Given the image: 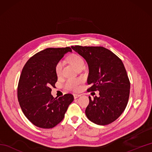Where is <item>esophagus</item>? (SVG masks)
I'll list each match as a JSON object with an SVG mask.
<instances>
[{
    "label": "esophagus",
    "mask_w": 152,
    "mask_h": 152,
    "mask_svg": "<svg viewBox=\"0 0 152 152\" xmlns=\"http://www.w3.org/2000/svg\"><path fill=\"white\" fill-rule=\"evenodd\" d=\"M80 96H81V95H78V94H74V98L76 99H77V98L80 97Z\"/></svg>",
    "instance_id": "obj_1"
}]
</instances>
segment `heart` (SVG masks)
<instances>
[{
	"instance_id": "heart-1",
	"label": "heart",
	"mask_w": 152,
	"mask_h": 152,
	"mask_svg": "<svg viewBox=\"0 0 152 152\" xmlns=\"http://www.w3.org/2000/svg\"><path fill=\"white\" fill-rule=\"evenodd\" d=\"M69 61L71 64L77 70L81 67H84L85 61L82 56L78 54H74L69 58ZM63 68V62L61 61L57 62L55 66V71L57 76H59ZM83 80L81 78H69L66 80L64 83L65 88L74 91H78L81 88V84Z\"/></svg>"
}]
</instances>
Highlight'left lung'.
I'll list each match as a JSON object with an SVG mask.
<instances>
[{
	"label": "left lung",
	"instance_id": "1",
	"mask_svg": "<svg viewBox=\"0 0 152 152\" xmlns=\"http://www.w3.org/2000/svg\"><path fill=\"white\" fill-rule=\"evenodd\" d=\"M84 59L89 67V91L98 90L99 96L89 103L86 115L90 121L106 125L116 120L127 106L130 82L124 63L111 51L103 47L71 46Z\"/></svg>",
	"mask_w": 152,
	"mask_h": 152
}]
</instances>
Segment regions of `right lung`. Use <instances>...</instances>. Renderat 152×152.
I'll return each mask as SVG.
<instances>
[{"instance_id": "obj_1", "label": "right lung", "mask_w": 152, "mask_h": 152, "mask_svg": "<svg viewBox=\"0 0 152 152\" xmlns=\"http://www.w3.org/2000/svg\"><path fill=\"white\" fill-rule=\"evenodd\" d=\"M68 52H72L69 47L47 48L31 57L22 70L18 101L24 115L38 127L50 129L59 124L74 101L72 94L57 99L51 93L57 81L55 66Z\"/></svg>"}]
</instances>
